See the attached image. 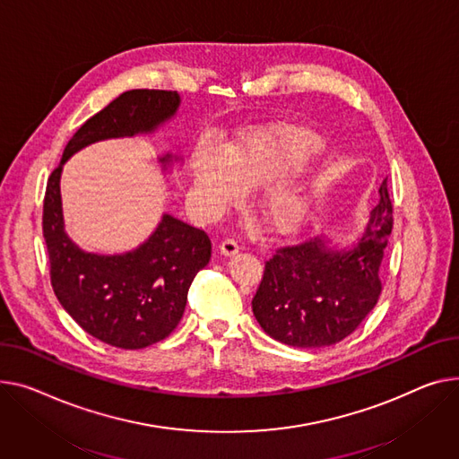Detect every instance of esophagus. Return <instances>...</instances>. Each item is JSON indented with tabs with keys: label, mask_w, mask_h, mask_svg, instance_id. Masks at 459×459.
Listing matches in <instances>:
<instances>
[{
	"label": "esophagus",
	"mask_w": 459,
	"mask_h": 459,
	"mask_svg": "<svg viewBox=\"0 0 459 459\" xmlns=\"http://www.w3.org/2000/svg\"><path fill=\"white\" fill-rule=\"evenodd\" d=\"M239 251V246L238 241H234L232 238H225L221 243H220V253L225 255V256H232Z\"/></svg>",
	"instance_id": "obj_1"
}]
</instances>
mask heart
I'll return each instance as SVG.
<instances>
[{
  "label": "heart",
  "instance_id": "b5f03b06",
  "mask_svg": "<svg viewBox=\"0 0 459 459\" xmlns=\"http://www.w3.org/2000/svg\"><path fill=\"white\" fill-rule=\"evenodd\" d=\"M319 151V140L293 134L277 142H256L229 152L225 159L199 152L194 162V185L210 213L239 201L243 190L277 186L262 199V218L271 230L290 234L308 220L312 194L302 186L279 185L300 175Z\"/></svg>",
  "mask_w": 459,
  "mask_h": 459
}]
</instances>
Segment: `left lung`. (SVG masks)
Instances as JSON below:
<instances>
[{"label": "left lung", "instance_id": "left-lung-1", "mask_svg": "<svg viewBox=\"0 0 459 459\" xmlns=\"http://www.w3.org/2000/svg\"><path fill=\"white\" fill-rule=\"evenodd\" d=\"M363 234L338 249L328 238H314L277 249L253 297V314L264 332L290 347L319 349L352 333L378 302V277L393 206L387 178Z\"/></svg>", "mask_w": 459, "mask_h": 459}]
</instances>
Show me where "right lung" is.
<instances>
[{"instance_id": "1", "label": "right lung", "mask_w": 459, "mask_h": 459, "mask_svg": "<svg viewBox=\"0 0 459 459\" xmlns=\"http://www.w3.org/2000/svg\"><path fill=\"white\" fill-rule=\"evenodd\" d=\"M178 105L177 91H124L84 121L48 178L42 230L53 291L84 332L112 347L134 351L168 338L185 314L192 281L210 260L212 243L204 230L164 213L134 251L86 253L65 230L60 173L74 152L90 143L157 131ZM171 160V155L160 159L164 168Z\"/></svg>"}]
</instances>
